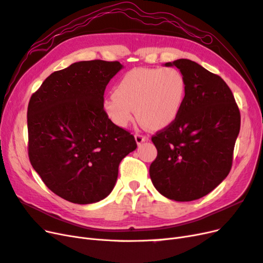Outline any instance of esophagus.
<instances>
[{"mask_svg":"<svg viewBox=\"0 0 263 263\" xmlns=\"http://www.w3.org/2000/svg\"><path fill=\"white\" fill-rule=\"evenodd\" d=\"M135 140H136V142H137V145H141V144H142V142H144V141H146V140H148V137L144 136V135H140V134H136V135H135Z\"/></svg>","mask_w":263,"mask_h":263,"instance_id":"1","label":"esophagus"}]
</instances>
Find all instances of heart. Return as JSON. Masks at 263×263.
<instances>
[{
	"mask_svg": "<svg viewBox=\"0 0 263 263\" xmlns=\"http://www.w3.org/2000/svg\"><path fill=\"white\" fill-rule=\"evenodd\" d=\"M185 79L176 68H136L115 85L114 95L103 101V109L118 127L137 119L149 129H162L179 116L185 100Z\"/></svg>",
	"mask_w": 263,
	"mask_h": 263,
	"instance_id": "obj_1",
	"label": "heart"
}]
</instances>
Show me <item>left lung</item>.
<instances>
[{
	"instance_id": "1",
	"label": "left lung",
	"mask_w": 263,
	"mask_h": 263,
	"mask_svg": "<svg viewBox=\"0 0 263 263\" xmlns=\"http://www.w3.org/2000/svg\"><path fill=\"white\" fill-rule=\"evenodd\" d=\"M185 79V100L171 125L151 140L158 155L150 164L153 184L163 196L190 202L209 194L232 169L240 112L226 82L189 59L166 62Z\"/></svg>"
}]
</instances>
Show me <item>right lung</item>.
<instances>
[{
    "instance_id": "obj_1",
    "label": "right lung",
    "mask_w": 263,
    "mask_h": 263,
    "mask_svg": "<svg viewBox=\"0 0 263 263\" xmlns=\"http://www.w3.org/2000/svg\"><path fill=\"white\" fill-rule=\"evenodd\" d=\"M122 68L118 61L74 62L51 73L29 100L30 163L47 187L71 203L105 198L119 163L137 148L103 109L105 87Z\"/></svg>"
}]
</instances>
